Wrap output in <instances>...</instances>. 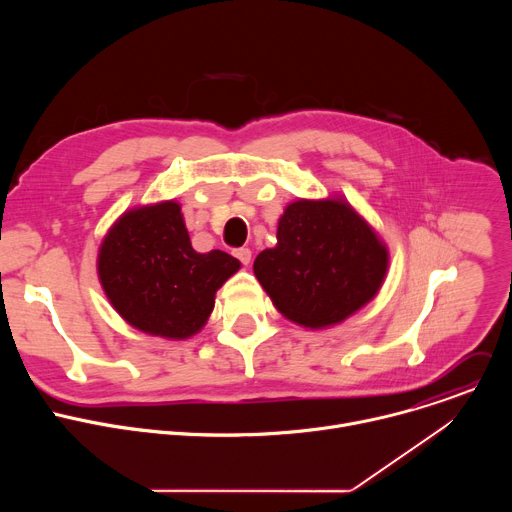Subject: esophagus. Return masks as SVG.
Wrapping results in <instances>:
<instances>
[{
    "label": "esophagus",
    "mask_w": 512,
    "mask_h": 512,
    "mask_svg": "<svg viewBox=\"0 0 512 512\" xmlns=\"http://www.w3.org/2000/svg\"><path fill=\"white\" fill-rule=\"evenodd\" d=\"M233 255L243 263V265H249L251 263V249L247 247H241V249H235Z\"/></svg>",
    "instance_id": "1"
}]
</instances>
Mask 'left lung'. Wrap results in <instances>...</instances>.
Returning <instances> with one entry per match:
<instances>
[{"label":"left lung","instance_id":"8db88e82","mask_svg":"<svg viewBox=\"0 0 512 512\" xmlns=\"http://www.w3.org/2000/svg\"><path fill=\"white\" fill-rule=\"evenodd\" d=\"M387 247L344 200H296L277 225V245L257 255L255 277L273 306L304 328L340 324L385 281Z\"/></svg>","mask_w":512,"mask_h":512}]
</instances>
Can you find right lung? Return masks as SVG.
Wrapping results in <instances>:
<instances>
[{"label":"right lung","instance_id":"1","mask_svg":"<svg viewBox=\"0 0 512 512\" xmlns=\"http://www.w3.org/2000/svg\"><path fill=\"white\" fill-rule=\"evenodd\" d=\"M241 267L225 251L192 249L174 200L125 212L99 249V279L111 306L133 328L170 340L196 334L214 294Z\"/></svg>","mask_w":512,"mask_h":512}]
</instances>
